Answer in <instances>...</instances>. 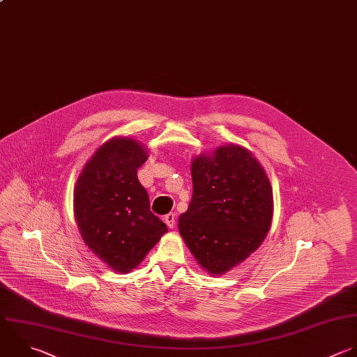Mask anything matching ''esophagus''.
Masks as SVG:
<instances>
[{
  "instance_id": "34e87169",
  "label": "esophagus",
  "mask_w": 357,
  "mask_h": 357,
  "mask_svg": "<svg viewBox=\"0 0 357 357\" xmlns=\"http://www.w3.org/2000/svg\"><path fill=\"white\" fill-rule=\"evenodd\" d=\"M165 222H166V225H167L170 229H173V227L176 226V213H173V212L167 213V215L165 216Z\"/></svg>"
}]
</instances>
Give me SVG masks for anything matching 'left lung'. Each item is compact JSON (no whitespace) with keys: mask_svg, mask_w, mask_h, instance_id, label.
Returning a JSON list of instances; mask_svg holds the SVG:
<instances>
[{"mask_svg":"<svg viewBox=\"0 0 357 357\" xmlns=\"http://www.w3.org/2000/svg\"><path fill=\"white\" fill-rule=\"evenodd\" d=\"M192 198L178 230L198 264L222 275L264 241L272 222L269 180L251 152L218 148L192 160Z\"/></svg>","mask_w":357,"mask_h":357,"instance_id":"left-lung-1","label":"left lung"}]
</instances>
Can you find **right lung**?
Segmentation results:
<instances>
[{
	"mask_svg": "<svg viewBox=\"0 0 357 357\" xmlns=\"http://www.w3.org/2000/svg\"><path fill=\"white\" fill-rule=\"evenodd\" d=\"M148 151L131 138L103 144L84 167L74 192L75 218L84 241L113 271L134 269L167 231L151 212L137 170Z\"/></svg>",
	"mask_w": 357,
	"mask_h": 357,
	"instance_id": "1",
	"label": "right lung"
}]
</instances>
